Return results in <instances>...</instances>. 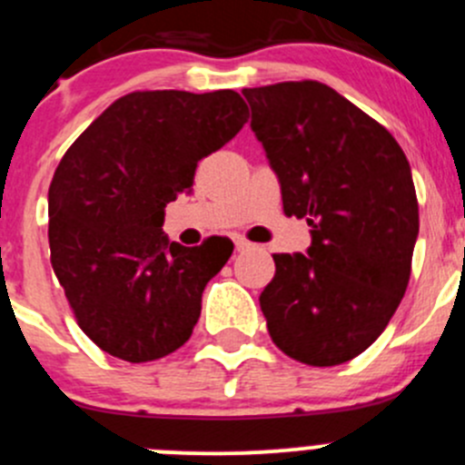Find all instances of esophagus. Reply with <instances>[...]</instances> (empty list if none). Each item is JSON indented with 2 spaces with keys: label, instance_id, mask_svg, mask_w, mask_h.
<instances>
[{
  "label": "esophagus",
  "instance_id": "obj_1",
  "mask_svg": "<svg viewBox=\"0 0 465 465\" xmlns=\"http://www.w3.org/2000/svg\"><path fill=\"white\" fill-rule=\"evenodd\" d=\"M252 243L248 242V239H243V237H234V248H237V251H248V248H251Z\"/></svg>",
  "mask_w": 465,
  "mask_h": 465
}]
</instances>
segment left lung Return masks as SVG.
Here are the masks:
<instances>
[{
  "label": "left lung",
  "instance_id": "8db88e82",
  "mask_svg": "<svg viewBox=\"0 0 465 465\" xmlns=\"http://www.w3.org/2000/svg\"><path fill=\"white\" fill-rule=\"evenodd\" d=\"M251 128L312 246L273 255L260 296L275 346L310 366L361 355L398 310L418 237L407 155L393 135L319 81L243 87Z\"/></svg>",
  "mask_w": 465,
  "mask_h": 465
}]
</instances>
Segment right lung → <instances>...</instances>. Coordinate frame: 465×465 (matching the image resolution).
<instances>
[{"instance_id": "right-lung-1", "label": "right lung", "mask_w": 465, "mask_h": 465, "mask_svg": "<svg viewBox=\"0 0 465 465\" xmlns=\"http://www.w3.org/2000/svg\"><path fill=\"white\" fill-rule=\"evenodd\" d=\"M246 119L234 90L131 92L63 155L49 185L52 266L81 330L108 355L142 364L192 337L205 284L232 242H169L164 208Z\"/></svg>"}]
</instances>
